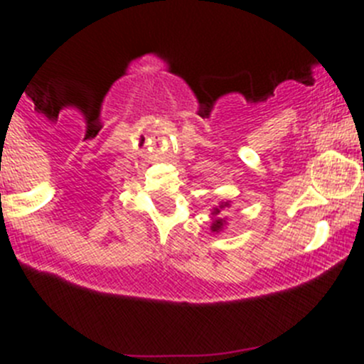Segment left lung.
<instances>
[{
    "label": "left lung",
    "instance_id": "obj_1",
    "mask_svg": "<svg viewBox=\"0 0 364 364\" xmlns=\"http://www.w3.org/2000/svg\"><path fill=\"white\" fill-rule=\"evenodd\" d=\"M225 205H227V204H222V205H220V209H222V208H225ZM220 209L216 208V209H215V213H213V215H218V213H220ZM222 225H223V220H222V218L215 220V223H213V230H220V229H222Z\"/></svg>",
    "mask_w": 364,
    "mask_h": 364
}]
</instances>
